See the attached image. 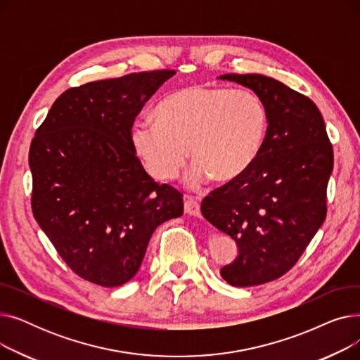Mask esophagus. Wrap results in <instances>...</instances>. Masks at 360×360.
Instances as JSON below:
<instances>
[{
    "mask_svg": "<svg viewBox=\"0 0 360 360\" xmlns=\"http://www.w3.org/2000/svg\"><path fill=\"white\" fill-rule=\"evenodd\" d=\"M184 209H185V213H188L190 216H195V217H200V216H201L200 202H198L194 197H186V198H185Z\"/></svg>",
    "mask_w": 360,
    "mask_h": 360,
    "instance_id": "obj_1",
    "label": "esophagus"
}]
</instances>
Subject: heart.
<instances>
[{
    "instance_id": "heart-1",
    "label": "heart",
    "mask_w": 360,
    "mask_h": 360,
    "mask_svg": "<svg viewBox=\"0 0 360 360\" xmlns=\"http://www.w3.org/2000/svg\"><path fill=\"white\" fill-rule=\"evenodd\" d=\"M269 109L252 90L191 84L170 91L156 120H139L131 144L156 179H175L188 160V182H229L255 162L269 132Z\"/></svg>"
}]
</instances>
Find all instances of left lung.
<instances>
[{
	"label": "left lung",
	"mask_w": 360,
	"mask_h": 360,
	"mask_svg": "<svg viewBox=\"0 0 360 360\" xmlns=\"http://www.w3.org/2000/svg\"><path fill=\"white\" fill-rule=\"evenodd\" d=\"M219 79L251 89L269 109L255 162L201 202L202 216L239 250L221 277L232 286H258L286 274L323 226L333 146L319 109L304 94L261 74Z\"/></svg>",
	"instance_id": "1"
}]
</instances>
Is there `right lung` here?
Here are the masks:
<instances>
[{
  "label": "right lung",
  "mask_w": 360,
  "mask_h": 360,
  "mask_svg": "<svg viewBox=\"0 0 360 360\" xmlns=\"http://www.w3.org/2000/svg\"><path fill=\"white\" fill-rule=\"evenodd\" d=\"M175 72L68 89L32 140L33 216L67 266L94 285L134 277L158 226L184 213L182 194L151 178L131 144L136 117Z\"/></svg>",
  "instance_id": "1"
}]
</instances>
